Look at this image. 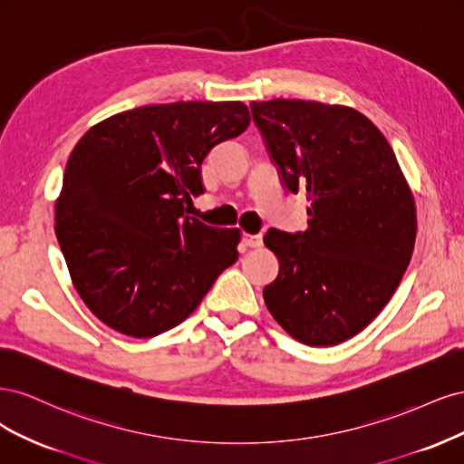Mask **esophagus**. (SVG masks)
Segmentation results:
<instances>
[{
    "label": "esophagus",
    "instance_id": "34e87169",
    "mask_svg": "<svg viewBox=\"0 0 464 464\" xmlns=\"http://www.w3.org/2000/svg\"><path fill=\"white\" fill-rule=\"evenodd\" d=\"M242 244L246 247H259L263 244L261 234H242Z\"/></svg>",
    "mask_w": 464,
    "mask_h": 464
}]
</instances>
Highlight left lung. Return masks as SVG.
I'll return each mask as SVG.
<instances>
[{
  "instance_id": "left-lung-1",
  "label": "left lung",
  "mask_w": 464,
  "mask_h": 464,
  "mask_svg": "<svg viewBox=\"0 0 464 464\" xmlns=\"http://www.w3.org/2000/svg\"><path fill=\"white\" fill-rule=\"evenodd\" d=\"M251 114L285 186L312 203L307 230L263 237L280 263L265 304L292 339L344 343L383 310L411 263L412 189L383 133L354 108L275 98L251 102Z\"/></svg>"
}]
</instances>
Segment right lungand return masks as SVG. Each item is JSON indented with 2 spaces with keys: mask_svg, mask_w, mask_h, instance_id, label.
I'll return each mask as SVG.
<instances>
[{
  "mask_svg": "<svg viewBox=\"0 0 464 464\" xmlns=\"http://www.w3.org/2000/svg\"><path fill=\"white\" fill-rule=\"evenodd\" d=\"M244 102H172L110 116L79 139L55 199L72 283L114 331L149 339L189 317L236 263L242 232L186 217L201 164L246 131Z\"/></svg>",
  "mask_w": 464,
  "mask_h": 464,
  "instance_id": "add662e5",
  "label": "right lung"
}]
</instances>
